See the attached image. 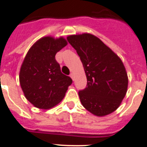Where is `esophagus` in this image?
I'll return each instance as SVG.
<instances>
[{
	"label": "esophagus",
	"instance_id": "esophagus-1",
	"mask_svg": "<svg viewBox=\"0 0 147 147\" xmlns=\"http://www.w3.org/2000/svg\"><path fill=\"white\" fill-rule=\"evenodd\" d=\"M70 76H71V79H72L73 80H74V74H73V73H71V74H70Z\"/></svg>",
	"mask_w": 147,
	"mask_h": 147
}]
</instances>
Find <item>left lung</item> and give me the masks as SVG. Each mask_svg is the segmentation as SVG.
Masks as SVG:
<instances>
[{
	"label": "left lung",
	"mask_w": 147,
	"mask_h": 147,
	"mask_svg": "<svg viewBox=\"0 0 147 147\" xmlns=\"http://www.w3.org/2000/svg\"><path fill=\"white\" fill-rule=\"evenodd\" d=\"M67 40L80 56L87 77L86 88L79 92L83 107L98 117L113 113L128 88L127 73L121 58L91 34L69 35Z\"/></svg>",
	"instance_id": "1"
}]
</instances>
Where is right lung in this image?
<instances>
[{
  "mask_svg": "<svg viewBox=\"0 0 147 147\" xmlns=\"http://www.w3.org/2000/svg\"><path fill=\"white\" fill-rule=\"evenodd\" d=\"M67 45L63 37L45 36L28 51L21 65L19 81L24 96L35 107L49 110L65 97L72 80L62 74L56 54Z\"/></svg>",
  "mask_w": 147,
  "mask_h": 147,
  "instance_id": "add662e5",
  "label": "right lung"
}]
</instances>
